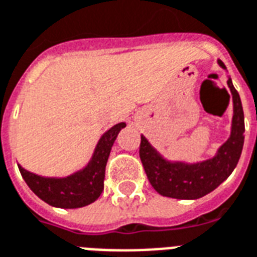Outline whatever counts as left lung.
<instances>
[{
    "mask_svg": "<svg viewBox=\"0 0 257 257\" xmlns=\"http://www.w3.org/2000/svg\"><path fill=\"white\" fill-rule=\"evenodd\" d=\"M217 64L222 69H226L221 60H217ZM226 84L232 93L233 103L230 134L209 160L196 164L168 160L145 135H141L139 157L151 186L161 196L177 200H197L213 192L236 168L244 145V111L240 95L233 87L230 77H228Z\"/></svg>",
    "mask_w": 257,
    "mask_h": 257,
    "instance_id": "1",
    "label": "left lung"
}]
</instances>
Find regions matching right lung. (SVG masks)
<instances>
[{
  "label": "right lung",
  "mask_w": 257,
  "mask_h": 257,
  "mask_svg": "<svg viewBox=\"0 0 257 257\" xmlns=\"http://www.w3.org/2000/svg\"><path fill=\"white\" fill-rule=\"evenodd\" d=\"M126 127V123L115 124L101 135L91 160L81 170L71 176L55 178L41 177L25 170L20 166V173L31 190L40 200L55 208L76 209L96 201L104 189V174L111 147L118 137L119 131Z\"/></svg>",
  "instance_id": "1"
}]
</instances>
